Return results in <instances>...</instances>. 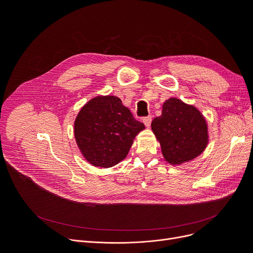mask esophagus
Wrapping results in <instances>:
<instances>
[{
	"mask_svg": "<svg viewBox=\"0 0 253 253\" xmlns=\"http://www.w3.org/2000/svg\"><path fill=\"white\" fill-rule=\"evenodd\" d=\"M142 122L143 124L147 126V127H150L151 126V123H152V117L151 116H148V117H144L142 119Z\"/></svg>",
	"mask_w": 253,
	"mask_h": 253,
	"instance_id": "obj_1",
	"label": "esophagus"
}]
</instances>
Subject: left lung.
<instances>
[{"instance_id":"1","label":"left lung","mask_w":253,"mask_h":253,"mask_svg":"<svg viewBox=\"0 0 253 253\" xmlns=\"http://www.w3.org/2000/svg\"><path fill=\"white\" fill-rule=\"evenodd\" d=\"M152 130L165 161L180 165L194 160L206 149L209 136L204 116L196 106L171 97L162 106V115L152 122Z\"/></svg>"}]
</instances>
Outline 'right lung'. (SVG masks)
<instances>
[{"label":"right lung","instance_id":"obj_1","mask_svg":"<svg viewBox=\"0 0 253 253\" xmlns=\"http://www.w3.org/2000/svg\"><path fill=\"white\" fill-rule=\"evenodd\" d=\"M143 129L144 125L114 95L90 99L74 123L80 152L88 163L100 168H110L124 160L135 136Z\"/></svg>","mask_w":253,"mask_h":253}]
</instances>
